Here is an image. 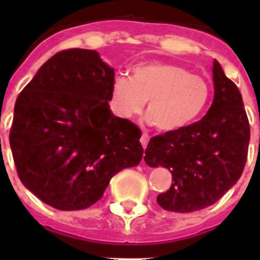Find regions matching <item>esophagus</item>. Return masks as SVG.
I'll list each match as a JSON object with an SVG mask.
<instances>
[{
    "instance_id": "34e87169",
    "label": "esophagus",
    "mask_w": 260,
    "mask_h": 260,
    "mask_svg": "<svg viewBox=\"0 0 260 260\" xmlns=\"http://www.w3.org/2000/svg\"><path fill=\"white\" fill-rule=\"evenodd\" d=\"M148 142H150V135L147 134V133H143V135H142V138H141V143H142V146H143V148H146L147 144H148Z\"/></svg>"
}]
</instances>
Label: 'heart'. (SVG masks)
I'll use <instances>...</instances> for the list:
<instances>
[{
    "mask_svg": "<svg viewBox=\"0 0 260 260\" xmlns=\"http://www.w3.org/2000/svg\"><path fill=\"white\" fill-rule=\"evenodd\" d=\"M210 98V84L201 75L174 63L150 62L134 66L130 79L113 80L110 108L118 118L132 119L148 102V121L160 132L173 133L197 121Z\"/></svg>",
    "mask_w": 260,
    "mask_h": 260,
    "instance_id": "b5f03b06",
    "label": "heart"
}]
</instances>
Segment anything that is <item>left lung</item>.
<instances>
[{
	"label": "left lung",
	"mask_w": 260,
	"mask_h": 260,
	"mask_svg": "<svg viewBox=\"0 0 260 260\" xmlns=\"http://www.w3.org/2000/svg\"><path fill=\"white\" fill-rule=\"evenodd\" d=\"M215 98L207 114L187 127L151 138L144 161L168 168L172 186L157 203L173 212L212 206L240 180L247 160L250 125L241 92L213 61Z\"/></svg>",
	"instance_id": "8db88e82"
}]
</instances>
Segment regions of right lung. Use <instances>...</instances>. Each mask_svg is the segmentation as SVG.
I'll list each match as a JSON object with an SVG mask.
<instances>
[{"label": "right lung", "mask_w": 260, "mask_h": 260, "mask_svg": "<svg viewBox=\"0 0 260 260\" xmlns=\"http://www.w3.org/2000/svg\"><path fill=\"white\" fill-rule=\"evenodd\" d=\"M114 70L96 50L56 53L22 89L10 147L19 180L61 211L88 208L143 157L141 130L109 109Z\"/></svg>", "instance_id": "1"}]
</instances>
